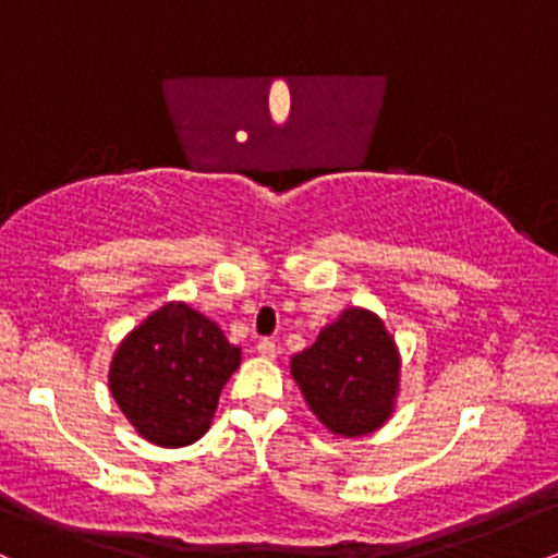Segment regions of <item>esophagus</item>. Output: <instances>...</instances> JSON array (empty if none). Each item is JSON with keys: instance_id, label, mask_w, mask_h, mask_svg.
<instances>
[{"instance_id": "esophagus-1", "label": "esophagus", "mask_w": 558, "mask_h": 558, "mask_svg": "<svg viewBox=\"0 0 558 558\" xmlns=\"http://www.w3.org/2000/svg\"><path fill=\"white\" fill-rule=\"evenodd\" d=\"M257 354L265 356V360H275V356H278V345H275L270 338H262L257 343Z\"/></svg>"}]
</instances>
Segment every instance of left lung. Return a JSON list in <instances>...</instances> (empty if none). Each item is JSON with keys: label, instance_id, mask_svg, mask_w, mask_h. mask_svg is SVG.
<instances>
[{"label": "left lung", "instance_id": "1", "mask_svg": "<svg viewBox=\"0 0 558 558\" xmlns=\"http://www.w3.org/2000/svg\"><path fill=\"white\" fill-rule=\"evenodd\" d=\"M306 407L336 438H362L393 417L401 390V351L380 317L345 310L291 360Z\"/></svg>", "mask_w": 558, "mask_h": 558}]
</instances>
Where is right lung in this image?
Here are the masks:
<instances>
[{
	"mask_svg": "<svg viewBox=\"0 0 558 558\" xmlns=\"http://www.w3.org/2000/svg\"><path fill=\"white\" fill-rule=\"evenodd\" d=\"M239 367L241 345L215 319L185 301H168L118 343L107 383L141 438L183 448L209 430Z\"/></svg>",
	"mask_w": 558,
	"mask_h": 558,
	"instance_id": "1",
	"label": "right lung"
}]
</instances>
